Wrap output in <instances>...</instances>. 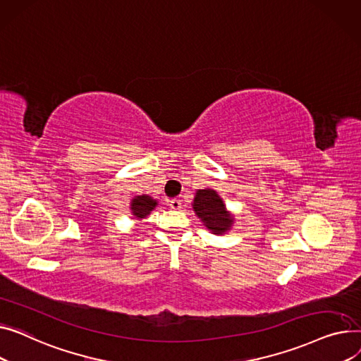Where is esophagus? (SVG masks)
<instances>
[{"mask_svg": "<svg viewBox=\"0 0 361 361\" xmlns=\"http://www.w3.org/2000/svg\"><path fill=\"white\" fill-rule=\"evenodd\" d=\"M169 207H171L172 209H179L180 208V200H171L169 201Z\"/></svg>", "mask_w": 361, "mask_h": 361, "instance_id": "esophagus-1", "label": "esophagus"}]
</instances>
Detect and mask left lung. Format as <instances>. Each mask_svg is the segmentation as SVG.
<instances>
[{
    "label": "left lung",
    "instance_id": "1",
    "mask_svg": "<svg viewBox=\"0 0 361 361\" xmlns=\"http://www.w3.org/2000/svg\"><path fill=\"white\" fill-rule=\"evenodd\" d=\"M192 208L197 217L213 235H226L235 224V216L227 209L217 190L211 188L197 190Z\"/></svg>",
    "mask_w": 361,
    "mask_h": 361
}]
</instances>
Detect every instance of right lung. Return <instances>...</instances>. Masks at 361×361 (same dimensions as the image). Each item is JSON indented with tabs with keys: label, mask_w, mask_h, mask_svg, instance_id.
<instances>
[{
	"label": "right lung",
	"mask_w": 361,
	"mask_h": 361,
	"mask_svg": "<svg viewBox=\"0 0 361 361\" xmlns=\"http://www.w3.org/2000/svg\"><path fill=\"white\" fill-rule=\"evenodd\" d=\"M159 205L157 200L150 195H137L131 200L130 209L134 220H144L152 214V211Z\"/></svg>",
	"instance_id": "add662e5"
}]
</instances>
